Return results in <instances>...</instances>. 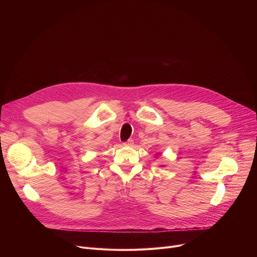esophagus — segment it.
<instances>
[{"label": "esophagus", "mask_w": 257, "mask_h": 257, "mask_svg": "<svg viewBox=\"0 0 257 257\" xmlns=\"http://www.w3.org/2000/svg\"><path fill=\"white\" fill-rule=\"evenodd\" d=\"M123 145H124V146H128V147H131V146L133 145V141H132V140H128L127 142L123 143Z\"/></svg>", "instance_id": "1"}]
</instances>
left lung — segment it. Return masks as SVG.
<instances>
[{"instance_id":"8db88e82","label":"left lung","mask_w":257,"mask_h":257,"mask_svg":"<svg viewBox=\"0 0 257 257\" xmlns=\"http://www.w3.org/2000/svg\"><path fill=\"white\" fill-rule=\"evenodd\" d=\"M160 167H164V166H163V165H160Z\"/></svg>"}]
</instances>
